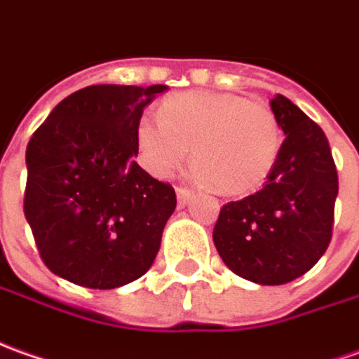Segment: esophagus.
I'll use <instances>...</instances> for the list:
<instances>
[{
  "label": "esophagus",
  "mask_w": 359,
  "mask_h": 359,
  "mask_svg": "<svg viewBox=\"0 0 359 359\" xmlns=\"http://www.w3.org/2000/svg\"><path fill=\"white\" fill-rule=\"evenodd\" d=\"M192 196H194V192H192L190 189H182V187L177 189V198H179L180 206L189 204V200H192Z\"/></svg>",
  "instance_id": "1"
}]
</instances>
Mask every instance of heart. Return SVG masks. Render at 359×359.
Returning <instances> with one entry per match:
<instances>
[{
	"label": "heart",
	"mask_w": 359,
	"mask_h": 359,
	"mask_svg": "<svg viewBox=\"0 0 359 359\" xmlns=\"http://www.w3.org/2000/svg\"><path fill=\"white\" fill-rule=\"evenodd\" d=\"M143 167L165 179L187 159L192 177L241 196L257 190L279 159L281 126L269 106L236 94L192 90L167 97L159 119L143 116L135 129Z\"/></svg>",
	"instance_id": "obj_1"
}]
</instances>
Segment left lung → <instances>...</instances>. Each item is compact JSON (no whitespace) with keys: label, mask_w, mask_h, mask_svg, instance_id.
<instances>
[{"label":"left lung","mask_w":359,"mask_h":359,"mask_svg":"<svg viewBox=\"0 0 359 359\" xmlns=\"http://www.w3.org/2000/svg\"><path fill=\"white\" fill-rule=\"evenodd\" d=\"M279 159L262 190L228 202L214 245L236 275L257 285L294 281L324 255L332 238L338 172L324 131L289 97L275 94Z\"/></svg>","instance_id":"8db88e82"}]
</instances>
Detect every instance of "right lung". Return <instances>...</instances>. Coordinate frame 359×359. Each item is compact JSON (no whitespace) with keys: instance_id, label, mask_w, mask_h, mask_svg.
<instances>
[{"instance_id":"1","label":"right lung","mask_w":359,"mask_h":359,"mask_svg":"<svg viewBox=\"0 0 359 359\" xmlns=\"http://www.w3.org/2000/svg\"><path fill=\"white\" fill-rule=\"evenodd\" d=\"M169 86L96 84L65 97L27 145L25 218L50 271L116 289L149 271L177 208L135 163L143 109Z\"/></svg>"}]
</instances>
